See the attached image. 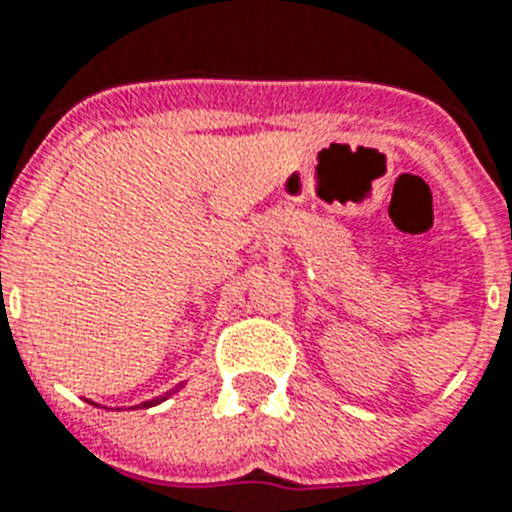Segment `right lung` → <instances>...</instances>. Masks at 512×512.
Returning <instances> with one entry per match:
<instances>
[{"label":"right lung","mask_w":512,"mask_h":512,"mask_svg":"<svg viewBox=\"0 0 512 512\" xmlns=\"http://www.w3.org/2000/svg\"><path fill=\"white\" fill-rule=\"evenodd\" d=\"M166 397H169V395H164V397H156V400H151V402H143V405H140V408H151V405H158V402H161V400H166Z\"/></svg>","instance_id":"obj_1"}]
</instances>
